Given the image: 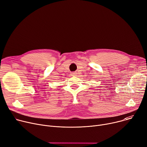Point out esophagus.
Listing matches in <instances>:
<instances>
[{"instance_id":"1","label":"esophagus","mask_w":147,"mask_h":147,"mask_svg":"<svg viewBox=\"0 0 147 147\" xmlns=\"http://www.w3.org/2000/svg\"><path fill=\"white\" fill-rule=\"evenodd\" d=\"M71 75H72V76H75V75H76V73L75 72H72V73H71Z\"/></svg>"}]
</instances>
